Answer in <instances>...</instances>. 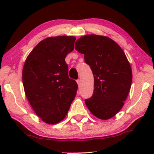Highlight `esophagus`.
<instances>
[{"mask_svg":"<svg viewBox=\"0 0 154 154\" xmlns=\"http://www.w3.org/2000/svg\"><path fill=\"white\" fill-rule=\"evenodd\" d=\"M77 83H78V85H79V87H80V85H81V81L80 80H77Z\"/></svg>","mask_w":154,"mask_h":154,"instance_id":"1","label":"esophagus"}]
</instances>
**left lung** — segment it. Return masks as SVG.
I'll return each instance as SVG.
<instances>
[{"mask_svg":"<svg viewBox=\"0 0 154 154\" xmlns=\"http://www.w3.org/2000/svg\"><path fill=\"white\" fill-rule=\"evenodd\" d=\"M75 49L84 54L94 75V92L85 100L90 112L108 120L121 111L132 85L130 62L122 48L110 38L85 35L75 41Z\"/></svg>","mask_w":154,"mask_h":154,"instance_id":"8db88e82","label":"left lung"}]
</instances>
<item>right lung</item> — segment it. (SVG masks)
<instances>
[{
  "mask_svg": "<svg viewBox=\"0 0 154 154\" xmlns=\"http://www.w3.org/2000/svg\"><path fill=\"white\" fill-rule=\"evenodd\" d=\"M75 41L73 35L46 38L29 53L23 67L27 100L35 114L50 125L64 119L76 95L78 85L69 78L65 62Z\"/></svg>",
  "mask_w": 154,
  "mask_h": 154,
  "instance_id": "obj_1",
  "label": "right lung"
}]
</instances>
